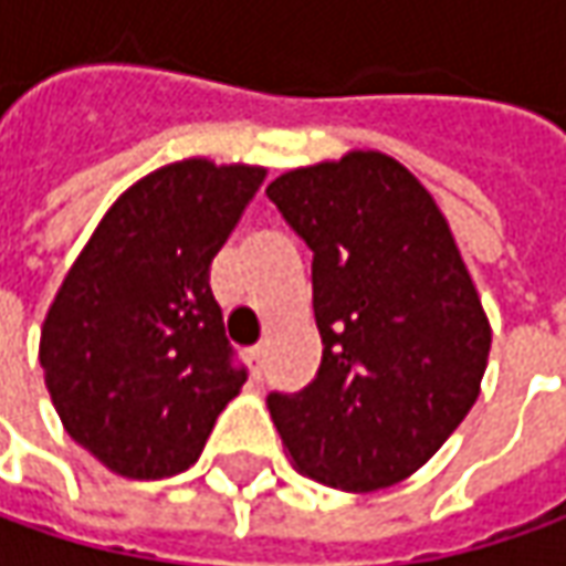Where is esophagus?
I'll return each mask as SVG.
<instances>
[{
	"label": "esophagus",
	"instance_id": "34e87169",
	"mask_svg": "<svg viewBox=\"0 0 566 566\" xmlns=\"http://www.w3.org/2000/svg\"><path fill=\"white\" fill-rule=\"evenodd\" d=\"M264 356H268V346H264V343L251 346V359H254V365H258V368L264 365Z\"/></svg>",
	"mask_w": 566,
	"mask_h": 566
}]
</instances>
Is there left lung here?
<instances>
[{
	"label": "left lung",
	"instance_id": "1",
	"mask_svg": "<svg viewBox=\"0 0 566 566\" xmlns=\"http://www.w3.org/2000/svg\"><path fill=\"white\" fill-rule=\"evenodd\" d=\"M268 198L315 254L324 343L308 387L268 397L283 447L321 485H397L467 419L489 365V317L453 232L378 150L290 169Z\"/></svg>",
	"mask_w": 566,
	"mask_h": 566
}]
</instances>
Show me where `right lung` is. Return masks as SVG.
Masks as SVG:
<instances>
[{
    "label": "right lung",
    "instance_id": "obj_1",
    "mask_svg": "<svg viewBox=\"0 0 566 566\" xmlns=\"http://www.w3.org/2000/svg\"><path fill=\"white\" fill-rule=\"evenodd\" d=\"M261 166L169 164L94 229L46 312L40 365L65 431L125 479H169L205 450L249 371L232 361L210 261Z\"/></svg>",
    "mask_w": 566,
    "mask_h": 566
}]
</instances>
